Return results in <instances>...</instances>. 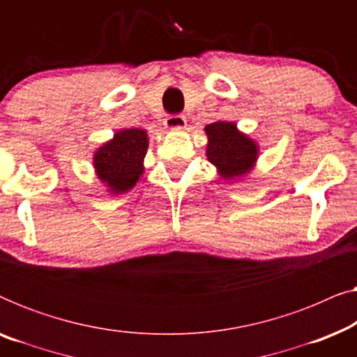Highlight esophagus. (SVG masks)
<instances>
[{
  "label": "esophagus",
  "mask_w": 357,
  "mask_h": 357,
  "mask_svg": "<svg viewBox=\"0 0 357 357\" xmlns=\"http://www.w3.org/2000/svg\"><path fill=\"white\" fill-rule=\"evenodd\" d=\"M187 125V119L183 115H170L164 120V126L169 130H182Z\"/></svg>",
  "instance_id": "esophagus-1"
}]
</instances>
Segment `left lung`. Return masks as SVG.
I'll list each match as a JSON object with an SVG mask.
<instances>
[{"mask_svg": "<svg viewBox=\"0 0 357 357\" xmlns=\"http://www.w3.org/2000/svg\"><path fill=\"white\" fill-rule=\"evenodd\" d=\"M208 136L206 158L221 180L236 182L255 169L260 148L250 136L242 133L234 121L219 120L204 126Z\"/></svg>", "mask_w": 357, "mask_h": 357, "instance_id": "8db88e82", "label": "left lung"}]
</instances>
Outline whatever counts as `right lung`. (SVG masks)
<instances>
[{
    "label": "right lung",
    "instance_id": "obj_1",
    "mask_svg": "<svg viewBox=\"0 0 357 357\" xmlns=\"http://www.w3.org/2000/svg\"><path fill=\"white\" fill-rule=\"evenodd\" d=\"M148 131L139 128L119 130L92 154V165L105 192L119 197L136 187L144 174L148 153Z\"/></svg>",
    "mask_w": 357,
    "mask_h": 357
}]
</instances>
